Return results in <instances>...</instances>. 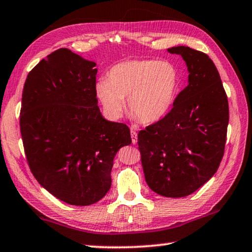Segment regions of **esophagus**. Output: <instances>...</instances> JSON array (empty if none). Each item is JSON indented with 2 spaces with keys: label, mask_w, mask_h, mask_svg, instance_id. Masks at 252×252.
<instances>
[{
  "label": "esophagus",
  "mask_w": 252,
  "mask_h": 252,
  "mask_svg": "<svg viewBox=\"0 0 252 252\" xmlns=\"http://www.w3.org/2000/svg\"><path fill=\"white\" fill-rule=\"evenodd\" d=\"M131 140H132L133 145H135V143L138 142V134L134 130H131Z\"/></svg>",
  "instance_id": "1"
}]
</instances>
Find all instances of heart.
<instances>
[{"label": "heart", "instance_id": "heart-1", "mask_svg": "<svg viewBox=\"0 0 252 252\" xmlns=\"http://www.w3.org/2000/svg\"><path fill=\"white\" fill-rule=\"evenodd\" d=\"M181 89V73L167 61L132 59L113 66L106 78L95 85L106 114L121 118L126 109L143 123L161 120L173 107Z\"/></svg>", "mask_w": 252, "mask_h": 252}]
</instances>
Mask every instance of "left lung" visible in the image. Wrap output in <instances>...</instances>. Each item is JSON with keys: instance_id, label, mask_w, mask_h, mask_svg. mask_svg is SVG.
Returning <instances> with one entry per match:
<instances>
[{"instance_id": "left-lung-1", "label": "left lung", "mask_w": 252, "mask_h": 252, "mask_svg": "<svg viewBox=\"0 0 252 252\" xmlns=\"http://www.w3.org/2000/svg\"><path fill=\"white\" fill-rule=\"evenodd\" d=\"M179 55L189 85L165 118L138 134L148 186L165 197H184L217 173L224 154L229 104L220 74L206 54L186 46L167 49Z\"/></svg>"}]
</instances>
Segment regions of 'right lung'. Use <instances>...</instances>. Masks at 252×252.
I'll use <instances>...</instances> for the list:
<instances>
[{
    "label": "right lung",
    "instance_id": "obj_1",
    "mask_svg": "<svg viewBox=\"0 0 252 252\" xmlns=\"http://www.w3.org/2000/svg\"><path fill=\"white\" fill-rule=\"evenodd\" d=\"M95 66L61 48L28 74L22 92L20 130L30 169L43 189L76 206L105 196L115 155L131 143L129 127L99 111Z\"/></svg>",
    "mask_w": 252,
    "mask_h": 252
}]
</instances>
